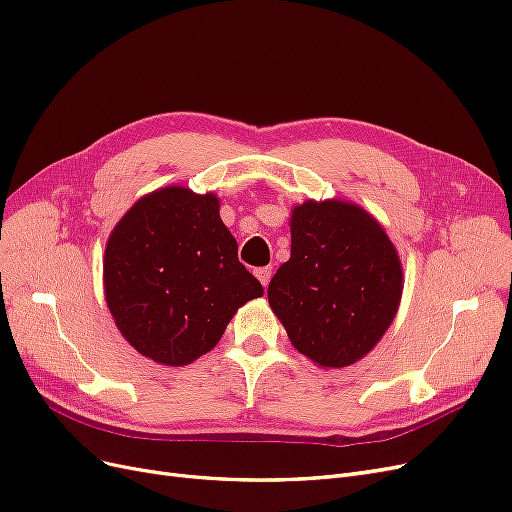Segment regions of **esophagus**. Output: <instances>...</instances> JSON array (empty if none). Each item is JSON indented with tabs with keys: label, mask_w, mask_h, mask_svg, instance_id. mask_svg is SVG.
<instances>
[{
	"label": "esophagus",
	"mask_w": 512,
	"mask_h": 512,
	"mask_svg": "<svg viewBox=\"0 0 512 512\" xmlns=\"http://www.w3.org/2000/svg\"><path fill=\"white\" fill-rule=\"evenodd\" d=\"M255 276L259 278V282H261L263 287H268L270 285V278H272V268H257Z\"/></svg>",
	"instance_id": "1"
}]
</instances>
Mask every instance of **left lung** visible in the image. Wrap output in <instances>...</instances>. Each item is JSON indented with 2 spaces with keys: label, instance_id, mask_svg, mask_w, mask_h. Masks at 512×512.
Instances as JSON below:
<instances>
[{
  "label": "left lung",
  "instance_id": "left-lung-1",
  "mask_svg": "<svg viewBox=\"0 0 512 512\" xmlns=\"http://www.w3.org/2000/svg\"><path fill=\"white\" fill-rule=\"evenodd\" d=\"M289 225L291 257L270 280V308L297 352L323 369L350 367L399 310V253L380 221L354 202L306 200Z\"/></svg>",
  "mask_w": 512,
  "mask_h": 512
}]
</instances>
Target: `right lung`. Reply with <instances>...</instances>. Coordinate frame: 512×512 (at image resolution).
I'll return each mask as SVG.
<instances>
[{
	"label": "right lung",
	"instance_id": "1",
	"mask_svg": "<svg viewBox=\"0 0 512 512\" xmlns=\"http://www.w3.org/2000/svg\"><path fill=\"white\" fill-rule=\"evenodd\" d=\"M107 308L139 354L183 367L213 350L261 282L238 261L215 194L168 185L132 204L103 257Z\"/></svg>",
	"mask_w": 512,
	"mask_h": 512
}]
</instances>
